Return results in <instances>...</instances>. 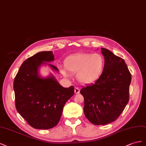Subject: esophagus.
<instances>
[{
  "mask_svg": "<svg viewBox=\"0 0 146 146\" xmlns=\"http://www.w3.org/2000/svg\"><path fill=\"white\" fill-rule=\"evenodd\" d=\"M80 89L79 87H76L75 88H74V93H75L76 94H78L79 93H80Z\"/></svg>",
  "mask_w": 146,
  "mask_h": 146,
  "instance_id": "esophagus-1",
  "label": "esophagus"
}]
</instances>
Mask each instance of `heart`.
<instances>
[{
  "label": "heart",
  "mask_w": 146,
  "mask_h": 146,
  "mask_svg": "<svg viewBox=\"0 0 146 146\" xmlns=\"http://www.w3.org/2000/svg\"><path fill=\"white\" fill-rule=\"evenodd\" d=\"M64 67L70 73H76L79 82L89 84L97 81L101 76L105 68V59L97 53L76 54L66 58ZM65 70L62 69V73L64 76H67Z\"/></svg>",
  "instance_id": "heart-1"
}]
</instances>
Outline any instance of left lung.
<instances>
[{
  "label": "left lung",
  "instance_id": "obj_1",
  "mask_svg": "<svg viewBox=\"0 0 146 146\" xmlns=\"http://www.w3.org/2000/svg\"><path fill=\"white\" fill-rule=\"evenodd\" d=\"M105 58L103 73L95 83L80 90L84 97V112L94 125H106L115 121L129 101L131 80L125 60L110 50L101 48Z\"/></svg>",
  "mask_w": 146,
  "mask_h": 146
}]
</instances>
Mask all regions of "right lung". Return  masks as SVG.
<instances>
[{
  "mask_svg": "<svg viewBox=\"0 0 146 146\" xmlns=\"http://www.w3.org/2000/svg\"><path fill=\"white\" fill-rule=\"evenodd\" d=\"M52 51H42L28 58L21 65L13 82L17 111L31 127L50 129L60 119L66 102L74 95V87H62L54 76L41 78L38 69L54 60ZM48 65L58 72L55 66Z\"/></svg>",
  "mask_w": 146,
  "mask_h": 146,
  "instance_id": "1",
  "label": "right lung"
}]
</instances>
